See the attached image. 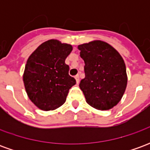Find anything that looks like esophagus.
<instances>
[{
  "label": "esophagus",
  "mask_w": 150,
  "mask_h": 150,
  "mask_svg": "<svg viewBox=\"0 0 150 150\" xmlns=\"http://www.w3.org/2000/svg\"><path fill=\"white\" fill-rule=\"evenodd\" d=\"M75 80H76V83H79V75H75Z\"/></svg>",
  "instance_id": "esophagus-1"
}]
</instances>
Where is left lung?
<instances>
[{"label":"left lung","instance_id":"left-lung-1","mask_svg":"<svg viewBox=\"0 0 150 150\" xmlns=\"http://www.w3.org/2000/svg\"><path fill=\"white\" fill-rule=\"evenodd\" d=\"M84 61L85 78L79 88L86 101L98 110H109L119 103L127 87L125 63L108 43L95 40L79 45Z\"/></svg>","mask_w":150,"mask_h":150}]
</instances>
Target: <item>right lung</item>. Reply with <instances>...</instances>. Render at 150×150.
Masks as SVG:
<instances>
[{"mask_svg": "<svg viewBox=\"0 0 150 150\" xmlns=\"http://www.w3.org/2000/svg\"><path fill=\"white\" fill-rule=\"evenodd\" d=\"M71 50V45L50 39L42 43L29 57L23 82L30 100L41 110H54L62 106L69 89L76 83L65 63Z\"/></svg>", "mask_w": 150, "mask_h": 150, "instance_id": "right-lung-1", "label": "right lung"}]
</instances>
